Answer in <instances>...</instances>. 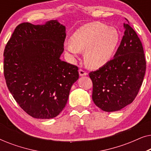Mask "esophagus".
Here are the masks:
<instances>
[{"label": "esophagus", "mask_w": 151, "mask_h": 151, "mask_svg": "<svg viewBox=\"0 0 151 151\" xmlns=\"http://www.w3.org/2000/svg\"><path fill=\"white\" fill-rule=\"evenodd\" d=\"M79 75H80V76H84L87 75V73L84 71H83L82 69H80L79 70Z\"/></svg>", "instance_id": "esophagus-1"}]
</instances>
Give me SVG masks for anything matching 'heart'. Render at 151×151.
I'll list each match as a JSON object with an SVG mask.
<instances>
[{"mask_svg":"<svg viewBox=\"0 0 151 151\" xmlns=\"http://www.w3.org/2000/svg\"><path fill=\"white\" fill-rule=\"evenodd\" d=\"M119 42V34L116 28L99 22L80 27L72 34L65 49L75 60L81 51H84V61L91 69L106 65L112 58Z\"/></svg>","mask_w":151,"mask_h":151,"instance_id":"obj_1","label":"heart"}]
</instances>
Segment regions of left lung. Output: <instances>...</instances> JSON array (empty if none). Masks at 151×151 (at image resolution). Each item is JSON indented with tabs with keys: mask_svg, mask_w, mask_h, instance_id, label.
<instances>
[{
	"mask_svg": "<svg viewBox=\"0 0 151 151\" xmlns=\"http://www.w3.org/2000/svg\"><path fill=\"white\" fill-rule=\"evenodd\" d=\"M113 58L89 73L93 82L92 99L106 112L121 110L135 100L143 82L146 60L142 42L129 24Z\"/></svg>",
	"mask_w": 151,
	"mask_h": 151,
	"instance_id": "8db88e82",
	"label": "left lung"
}]
</instances>
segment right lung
<instances>
[{
    "label": "right lung",
    "instance_id": "obj_1",
    "mask_svg": "<svg viewBox=\"0 0 151 151\" xmlns=\"http://www.w3.org/2000/svg\"><path fill=\"white\" fill-rule=\"evenodd\" d=\"M65 26L57 20L16 27L4 51V76L19 106L34 118L51 119L63 110L78 68L61 60Z\"/></svg>",
    "mask_w": 151,
    "mask_h": 151
}]
</instances>
